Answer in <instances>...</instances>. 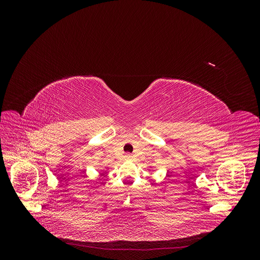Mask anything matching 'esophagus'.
I'll use <instances>...</instances> for the list:
<instances>
[{
  "label": "esophagus",
  "instance_id": "34e87169",
  "mask_svg": "<svg viewBox=\"0 0 260 260\" xmlns=\"http://www.w3.org/2000/svg\"><path fill=\"white\" fill-rule=\"evenodd\" d=\"M125 158H127V159H132V156L130 154H125Z\"/></svg>",
  "mask_w": 260,
  "mask_h": 260
}]
</instances>
